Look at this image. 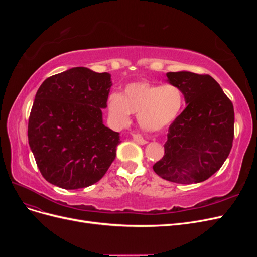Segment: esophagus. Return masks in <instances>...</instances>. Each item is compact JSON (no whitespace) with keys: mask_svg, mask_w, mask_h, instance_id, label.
<instances>
[{"mask_svg":"<svg viewBox=\"0 0 257 257\" xmlns=\"http://www.w3.org/2000/svg\"><path fill=\"white\" fill-rule=\"evenodd\" d=\"M133 139L139 145H146L148 143L147 139H145L141 134H133Z\"/></svg>","mask_w":257,"mask_h":257,"instance_id":"obj_1","label":"esophagus"}]
</instances>
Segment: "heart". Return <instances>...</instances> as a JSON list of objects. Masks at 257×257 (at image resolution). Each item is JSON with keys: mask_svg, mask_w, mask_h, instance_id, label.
Instances as JSON below:
<instances>
[{"mask_svg": "<svg viewBox=\"0 0 257 257\" xmlns=\"http://www.w3.org/2000/svg\"><path fill=\"white\" fill-rule=\"evenodd\" d=\"M183 104V93L175 84L137 81L128 83L122 94H110L107 107L116 125H127L131 114L135 113L143 130L157 132L170 125L178 118Z\"/></svg>", "mask_w": 257, "mask_h": 257, "instance_id": "heart-1", "label": "heart"}]
</instances>
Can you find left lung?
I'll list each match as a JSON object with an SVG mask.
<instances>
[{
  "mask_svg": "<svg viewBox=\"0 0 257 257\" xmlns=\"http://www.w3.org/2000/svg\"><path fill=\"white\" fill-rule=\"evenodd\" d=\"M166 76L170 84L181 89L186 107L170 124L164 157L153 170L175 183L203 182L221 168L230 152L234 106L210 75L182 71Z\"/></svg>",
  "mask_w": 257,
  "mask_h": 257,
  "instance_id": "obj_1",
  "label": "left lung"
}]
</instances>
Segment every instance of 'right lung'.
Wrapping results in <instances>:
<instances>
[{"instance_id":"1","label":"right lung","mask_w":257,"mask_h":257,"mask_svg":"<svg viewBox=\"0 0 257 257\" xmlns=\"http://www.w3.org/2000/svg\"><path fill=\"white\" fill-rule=\"evenodd\" d=\"M109 73L73 67L38 88L28 138L43 177L65 190L99 181L115 158L120 134L104 125L102 109L111 88Z\"/></svg>"}]
</instances>
